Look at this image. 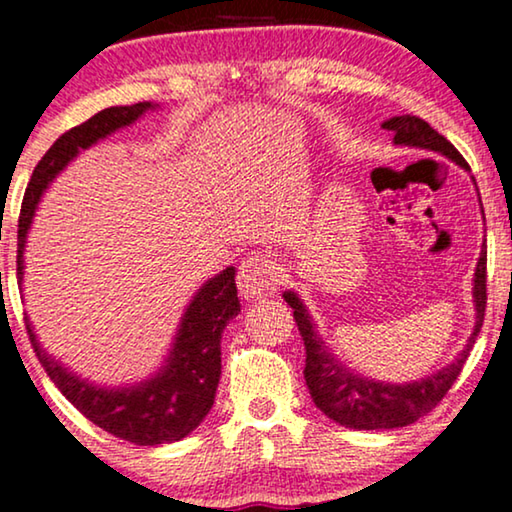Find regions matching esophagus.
<instances>
[{
    "instance_id": "esophagus-1",
    "label": "esophagus",
    "mask_w": 512,
    "mask_h": 512,
    "mask_svg": "<svg viewBox=\"0 0 512 512\" xmlns=\"http://www.w3.org/2000/svg\"><path fill=\"white\" fill-rule=\"evenodd\" d=\"M277 284V268L275 261L265 254H251L242 261L240 272H237V289H240L244 300L261 298L265 293L275 291Z\"/></svg>"
}]
</instances>
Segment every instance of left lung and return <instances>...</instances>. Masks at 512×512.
<instances>
[{
	"mask_svg": "<svg viewBox=\"0 0 512 512\" xmlns=\"http://www.w3.org/2000/svg\"><path fill=\"white\" fill-rule=\"evenodd\" d=\"M384 130L394 132L396 146H412V149H426L440 156L450 158L452 163L464 167L471 172V167L464 156L447 142V139L431 128L429 123L417 116H394L382 123ZM475 181V179H473ZM482 205V202H480ZM284 300L291 305L293 319H296L298 331L305 342V382L310 389V396L317 408L347 429L356 431H377V429H398V426H408L431 412L436 405L443 401V396L457 380L461 368L471 354L478 338L482 319H485L487 307V247L482 244L478 268H475L473 279V303H475V326L466 347L454 359L450 366H445L438 373H431L417 382L405 384H389L380 380H370L354 370H349L326 342L319 338L317 324L307 312L303 300L298 293L284 291Z\"/></svg>",
	"mask_w": 512,
	"mask_h": 512,
	"instance_id": "obj_1",
	"label": "left lung"
}]
</instances>
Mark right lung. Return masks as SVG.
<instances>
[{
  "label": "right lung",
  "instance_id": "1",
  "mask_svg": "<svg viewBox=\"0 0 512 512\" xmlns=\"http://www.w3.org/2000/svg\"><path fill=\"white\" fill-rule=\"evenodd\" d=\"M149 109H156V104L137 102L130 107L102 109L86 123L65 132L39 160L27 184L18 219L20 284L25 275L23 254L27 233L48 184L79 156V151H86L100 139L132 125ZM237 312H240V300H237L235 268L230 265L207 279L188 303L163 366L130 387H97L93 382L81 380L41 347L30 319H25V326L39 363L62 396L83 417L111 436L130 440L135 445H163L186 438L212 410L221 377V333L228 321L237 317Z\"/></svg>",
  "mask_w": 512,
  "mask_h": 512
}]
</instances>
